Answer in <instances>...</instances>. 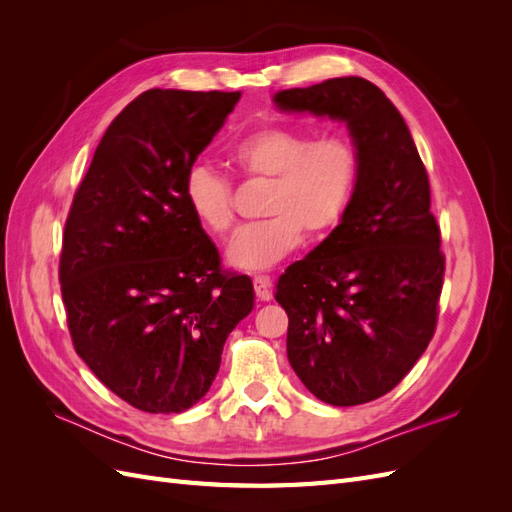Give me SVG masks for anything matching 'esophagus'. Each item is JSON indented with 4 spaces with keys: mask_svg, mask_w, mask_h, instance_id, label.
I'll return each mask as SVG.
<instances>
[{
    "mask_svg": "<svg viewBox=\"0 0 512 512\" xmlns=\"http://www.w3.org/2000/svg\"><path fill=\"white\" fill-rule=\"evenodd\" d=\"M254 292L260 301H271V280L265 275L254 277Z\"/></svg>",
    "mask_w": 512,
    "mask_h": 512,
    "instance_id": "obj_1",
    "label": "esophagus"
}]
</instances>
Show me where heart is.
<instances>
[{
  "label": "heart",
  "instance_id": "heart-1",
  "mask_svg": "<svg viewBox=\"0 0 512 512\" xmlns=\"http://www.w3.org/2000/svg\"><path fill=\"white\" fill-rule=\"evenodd\" d=\"M230 164L247 181L267 183L262 215L241 226L226 247L232 267L262 271L309 237L331 232L346 218L361 175V158L344 136H312L297 128L269 126L230 149ZM183 198L194 220L213 235L232 226L230 183L209 166H192L183 179Z\"/></svg>",
  "mask_w": 512,
  "mask_h": 512
}]
</instances>
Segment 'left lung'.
Segmentation results:
<instances>
[{"instance_id":"8db88e82","label":"left lung","mask_w":512,"mask_h":512,"mask_svg":"<svg viewBox=\"0 0 512 512\" xmlns=\"http://www.w3.org/2000/svg\"><path fill=\"white\" fill-rule=\"evenodd\" d=\"M284 113L344 121L361 175L346 218L280 275L286 352L307 391L331 406L374 401L429 346L444 277L427 170L393 102L361 76L277 91Z\"/></svg>"}]
</instances>
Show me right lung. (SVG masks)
I'll return each mask as SVG.
<instances>
[{
	"label": "right lung",
	"instance_id": "add662e5",
	"mask_svg": "<svg viewBox=\"0 0 512 512\" xmlns=\"http://www.w3.org/2000/svg\"><path fill=\"white\" fill-rule=\"evenodd\" d=\"M239 98L145 91L108 126L72 200L59 282L74 350L143 412L203 399L228 333L254 307L252 280L222 271L183 198L185 173Z\"/></svg>",
	"mask_w": 512,
	"mask_h": 512
}]
</instances>
